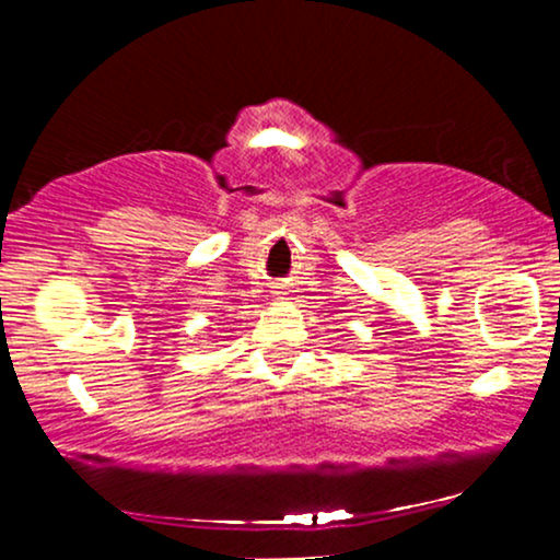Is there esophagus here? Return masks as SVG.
Segmentation results:
<instances>
[{"label": "esophagus", "mask_w": 560, "mask_h": 560, "mask_svg": "<svg viewBox=\"0 0 560 560\" xmlns=\"http://www.w3.org/2000/svg\"><path fill=\"white\" fill-rule=\"evenodd\" d=\"M276 294H281V292H276Z\"/></svg>", "instance_id": "esophagus-1"}]
</instances>
